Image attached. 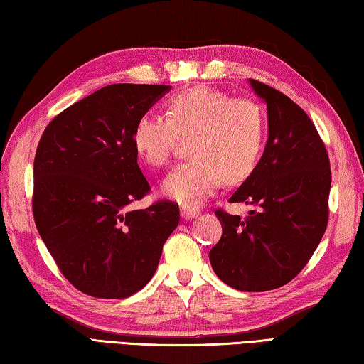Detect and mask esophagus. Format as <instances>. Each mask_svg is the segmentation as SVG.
Wrapping results in <instances>:
<instances>
[{"mask_svg":"<svg viewBox=\"0 0 364 364\" xmlns=\"http://www.w3.org/2000/svg\"><path fill=\"white\" fill-rule=\"evenodd\" d=\"M199 208H193V207H181V217L184 220H193L199 215Z\"/></svg>","mask_w":364,"mask_h":364,"instance_id":"34e87169","label":"esophagus"}]
</instances>
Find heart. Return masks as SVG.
<instances>
[{"label": "heart", "instance_id": "1", "mask_svg": "<svg viewBox=\"0 0 364 364\" xmlns=\"http://www.w3.org/2000/svg\"><path fill=\"white\" fill-rule=\"evenodd\" d=\"M180 138H191V160L162 183L164 194L184 207L207 200L223 181L241 183L255 170L267 139V115L250 97L197 86L171 97L167 117L143 114L133 127V147L152 167H164Z\"/></svg>", "mask_w": 364, "mask_h": 364}]
</instances>
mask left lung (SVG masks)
<instances>
[{"instance_id":"8db88e82","label":"left lung","mask_w":364,"mask_h":364,"mask_svg":"<svg viewBox=\"0 0 364 364\" xmlns=\"http://www.w3.org/2000/svg\"><path fill=\"white\" fill-rule=\"evenodd\" d=\"M267 102L268 141L255 170L230 197L255 207L247 217L218 208L223 234L208 254L232 289L263 292L287 284L310 260L328 226L331 167L323 139L291 97L249 80Z\"/></svg>"}]
</instances>
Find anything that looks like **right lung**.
<instances>
[{
    "label": "right lung",
    "instance_id": "1",
    "mask_svg": "<svg viewBox=\"0 0 364 364\" xmlns=\"http://www.w3.org/2000/svg\"><path fill=\"white\" fill-rule=\"evenodd\" d=\"M167 85L117 83L49 122L33 162V218L67 281L97 299H125L156 273L180 208L130 204L151 186L138 165L133 127Z\"/></svg>",
    "mask_w": 364,
    "mask_h": 364
}]
</instances>
